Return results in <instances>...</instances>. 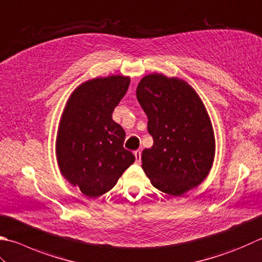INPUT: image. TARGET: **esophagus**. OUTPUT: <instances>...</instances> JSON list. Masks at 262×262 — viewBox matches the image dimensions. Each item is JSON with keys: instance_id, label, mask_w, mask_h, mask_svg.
I'll list each match as a JSON object with an SVG mask.
<instances>
[{"instance_id": "obj_1", "label": "esophagus", "mask_w": 262, "mask_h": 262, "mask_svg": "<svg viewBox=\"0 0 262 262\" xmlns=\"http://www.w3.org/2000/svg\"><path fill=\"white\" fill-rule=\"evenodd\" d=\"M134 156H135V158H136V163H141V151L140 150H136L135 152H134Z\"/></svg>"}]
</instances>
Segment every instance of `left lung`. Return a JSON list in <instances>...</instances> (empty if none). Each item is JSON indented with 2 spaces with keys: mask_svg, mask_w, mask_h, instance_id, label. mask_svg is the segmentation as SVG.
<instances>
[{
  "mask_svg": "<svg viewBox=\"0 0 262 262\" xmlns=\"http://www.w3.org/2000/svg\"><path fill=\"white\" fill-rule=\"evenodd\" d=\"M136 96L153 137L142 152L143 170L159 191L181 196L211 170L216 141L208 111L195 90L177 77L146 75Z\"/></svg>",
  "mask_w": 262,
  "mask_h": 262,
  "instance_id": "1",
  "label": "left lung"
}]
</instances>
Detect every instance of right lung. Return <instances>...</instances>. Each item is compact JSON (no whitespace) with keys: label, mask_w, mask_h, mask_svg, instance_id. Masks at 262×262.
I'll return each instance as SVG.
<instances>
[{"label":"right lung","mask_w":262,"mask_h":262,"mask_svg":"<svg viewBox=\"0 0 262 262\" xmlns=\"http://www.w3.org/2000/svg\"><path fill=\"white\" fill-rule=\"evenodd\" d=\"M128 76L97 77L71 93L55 142L61 175L90 198L109 192L135 157L124 148L126 133L112 112L129 86Z\"/></svg>","instance_id":"obj_1"}]
</instances>
